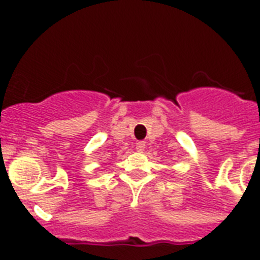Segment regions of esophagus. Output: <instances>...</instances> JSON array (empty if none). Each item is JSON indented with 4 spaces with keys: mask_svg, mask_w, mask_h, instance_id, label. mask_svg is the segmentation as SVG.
<instances>
[{
    "mask_svg": "<svg viewBox=\"0 0 260 260\" xmlns=\"http://www.w3.org/2000/svg\"><path fill=\"white\" fill-rule=\"evenodd\" d=\"M144 148H146V143H144V142H138V143H137V151H138V152H143Z\"/></svg>",
    "mask_w": 260,
    "mask_h": 260,
    "instance_id": "obj_1",
    "label": "esophagus"
}]
</instances>
